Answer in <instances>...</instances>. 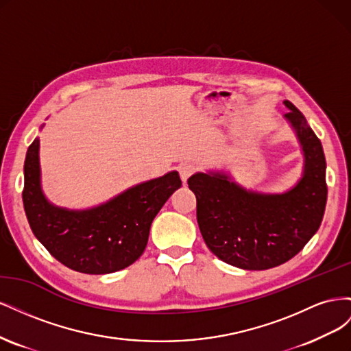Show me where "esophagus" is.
<instances>
[{
	"mask_svg": "<svg viewBox=\"0 0 351 351\" xmlns=\"http://www.w3.org/2000/svg\"><path fill=\"white\" fill-rule=\"evenodd\" d=\"M196 169H197V168H196V165H195V164H192V162H184V164L180 165L178 171H180V176H182V180H183L184 183L187 182V178L196 171Z\"/></svg>",
	"mask_w": 351,
	"mask_h": 351,
	"instance_id": "34e87169",
	"label": "esophagus"
}]
</instances>
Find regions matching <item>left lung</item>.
<instances>
[{"instance_id": "left-lung-1", "label": "left lung", "mask_w": 351, "mask_h": 351, "mask_svg": "<svg viewBox=\"0 0 351 351\" xmlns=\"http://www.w3.org/2000/svg\"><path fill=\"white\" fill-rule=\"evenodd\" d=\"M291 124L304 156L303 176L284 193L250 192L224 173L187 180L197 200V224L209 250L232 267L262 271L290 261L319 228L326 205V162L321 141L290 101Z\"/></svg>"}]
</instances>
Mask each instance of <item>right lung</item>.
Instances as JSON below:
<instances>
[{
    "label": "right lung",
    "instance_id": "1",
    "mask_svg": "<svg viewBox=\"0 0 351 351\" xmlns=\"http://www.w3.org/2000/svg\"><path fill=\"white\" fill-rule=\"evenodd\" d=\"M182 187L177 171L127 189L107 204L70 210L49 204L40 189L39 139L25 159L23 206L35 237L58 262L83 274H111L142 256L154 218Z\"/></svg>",
    "mask_w": 351,
    "mask_h": 351
}]
</instances>
